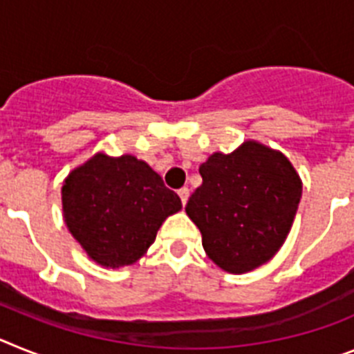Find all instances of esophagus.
Masks as SVG:
<instances>
[{"label":"esophagus","instance_id":"esophagus-1","mask_svg":"<svg viewBox=\"0 0 354 354\" xmlns=\"http://www.w3.org/2000/svg\"><path fill=\"white\" fill-rule=\"evenodd\" d=\"M178 196H180V199H181V205H183V207H185V205H187V201H189L190 190L187 189V187H183V189H180V190H178Z\"/></svg>","mask_w":354,"mask_h":354}]
</instances>
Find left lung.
Returning <instances> with one entry per match:
<instances>
[{
    "mask_svg": "<svg viewBox=\"0 0 354 354\" xmlns=\"http://www.w3.org/2000/svg\"><path fill=\"white\" fill-rule=\"evenodd\" d=\"M201 187L187 215L203 248L228 272H250L274 257L287 239L301 199V180L281 153L248 140L230 155L201 164Z\"/></svg>",
    "mask_w": 354,
    "mask_h": 354,
    "instance_id": "1",
    "label": "left lung"
}]
</instances>
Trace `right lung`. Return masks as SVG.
Segmentation results:
<instances>
[{
  "mask_svg": "<svg viewBox=\"0 0 354 354\" xmlns=\"http://www.w3.org/2000/svg\"><path fill=\"white\" fill-rule=\"evenodd\" d=\"M64 219L85 253L104 267L137 262L181 201L146 162L96 155L67 176Z\"/></svg>",
  "mask_w": 354,
  "mask_h": 354,
  "instance_id": "obj_1",
  "label": "right lung"
}]
</instances>
